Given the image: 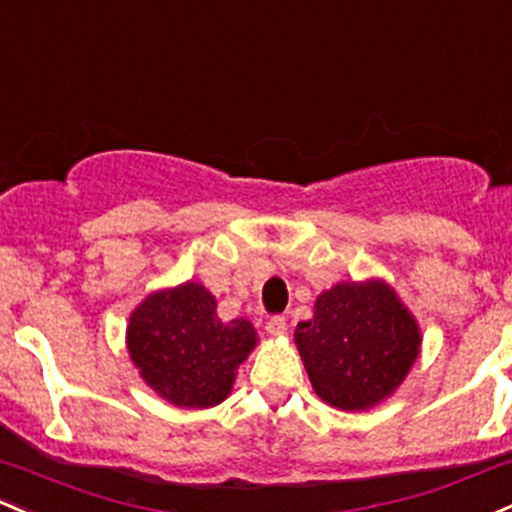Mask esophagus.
Instances as JSON below:
<instances>
[{
    "label": "esophagus",
    "instance_id": "obj_1",
    "mask_svg": "<svg viewBox=\"0 0 512 512\" xmlns=\"http://www.w3.org/2000/svg\"><path fill=\"white\" fill-rule=\"evenodd\" d=\"M267 333L279 338V335L286 333V318L284 316H272L267 320Z\"/></svg>",
    "mask_w": 512,
    "mask_h": 512
}]
</instances>
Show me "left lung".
<instances>
[{
	"label": "left lung",
	"instance_id": "obj_1",
	"mask_svg": "<svg viewBox=\"0 0 512 512\" xmlns=\"http://www.w3.org/2000/svg\"><path fill=\"white\" fill-rule=\"evenodd\" d=\"M294 340L313 391L340 411H367L389 398L420 352L413 313L381 279L323 291Z\"/></svg>",
	"mask_w": 512,
	"mask_h": 512
}]
</instances>
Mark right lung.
Segmentation results:
<instances>
[{
  "instance_id": "1",
  "label": "right lung",
  "mask_w": 512,
  "mask_h": 512,
  "mask_svg": "<svg viewBox=\"0 0 512 512\" xmlns=\"http://www.w3.org/2000/svg\"><path fill=\"white\" fill-rule=\"evenodd\" d=\"M128 355L157 396L177 408L226 401L235 372L255 350L250 320H221L204 284L184 282L140 301L126 330Z\"/></svg>"
}]
</instances>
